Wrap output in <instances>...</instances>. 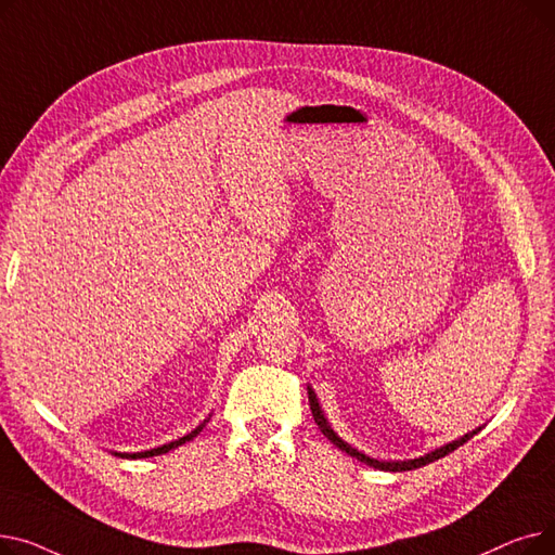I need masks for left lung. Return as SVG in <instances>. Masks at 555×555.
Segmentation results:
<instances>
[{"instance_id":"left-lung-1","label":"left lung","mask_w":555,"mask_h":555,"mask_svg":"<svg viewBox=\"0 0 555 555\" xmlns=\"http://www.w3.org/2000/svg\"><path fill=\"white\" fill-rule=\"evenodd\" d=\"M308 398H310V410H312V418H314V423L319 425V429H322V434L326 436V439L331 441V443H335L339 450H344L346 454H351V456H356L358 461H362V463H366V465H371V468H377V470H387V473H404V470H414V468H423V465H427V463H431V461H436V459H443L446 454H450V452H454L456 448H461L463 443H468L473 436L477 434V431H481V427L479 429H475V431H470V434H465V436H461L459 441H452V443H448V446H443V448H439V450H434V452H429V454H425V456H421V459H414V461H377V459H371V456H366V454H362V452H358L356 448H351L348 443H344L339 436L331 429V425L326 423V418H324V414H322V410H319V402H317V398H314V393H312V389H308Z\"/></svg>"}]
</instances>
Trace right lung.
Returning a JSON list of instances; mask_svg holds the SVG:
<instances>
[{"label": "right lung", "instance_id": "add662e5", "mask_svg": "<svg viewBox=\"0 0 555 555\" xmlns=\"http://www.w3.org/2000/svg\"><path fill=\"white\" fill-rule=\"evenodd\" d=\"M202 427H204V423L199 425V427H195L191 434H186V436H182V439H178V441H172V443H168V446H162V448H155V450H149V452H137V454H130V459H149V456H157V454H166V452H170V450H175L178 446H182V443H186V441H191L193 436H197L199 431H202ZM121 456H128V454H121Z\"/></svg>", "mask_w": 555, "mask_h": 555}]
</instances>
